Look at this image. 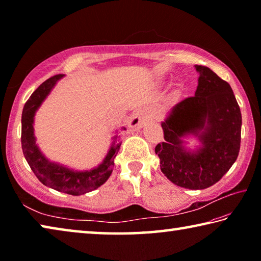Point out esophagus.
I'll return each mask as SVG.
<instances>
[{
    "mask_svg": "<svg viewBox=\"0 0 261 261\" xmlns=\"http://www.w3.org/2000/svg\"><path fill=\"white\" fill-rule=\"evenodd\" d=\"M146 120H147L146 112H145L144 109H138L136 110L134 115H132L131 120L129 122V126L131 129H139V127L143 126V124Z\"/></svg>",
    "mask_w": 261,
    "mask_h": 261,
    "instance_id": "34e87169",
    "label": "esophagus"
}]
</instances>
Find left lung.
Here are the masks:
<instances>
[{"label": "left lung", "instance_id": "8db88e82", "mask_svg": "<svg viewBox=\"0 0 261 261\" xmlns=\"http://www.w3.org/2000/svg\"><path fill=\"white\" fill-rule=\"evenodd\" d=\"M199 72L196 94L184 99L162 122L163 141L155 146L161 171L180 188L202 190L223 177L241 147L242 115L229 84L210 68ZM197 134L204 144L197 153L185 151L180 138Z\"/></svg>", "mask_w": 261, "mask_h": 261}]
</instances>
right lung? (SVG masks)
<instances>
[{"mask_svg":"<svg viewBox=\"0 0 261 261\" xmlns=\"http://www.w3.org/2000/svg\"><path fill=\"white\" fill-rule=\"evenodd\" d=\"M63 74H55L43 82L26 101L21 114V149L31 169L42 184L56 191L79 196L93 191L109 178L114 168V159L118 153L122 141L116 140L107 156L99 167L90 171H73L56 163H51L42 155L35 145L33 135V117L39 106Z\"/></svg>","mask_w":261,"mask_h":261,"instance_id":"add662e5","label":"right lung"}]
</instances>
